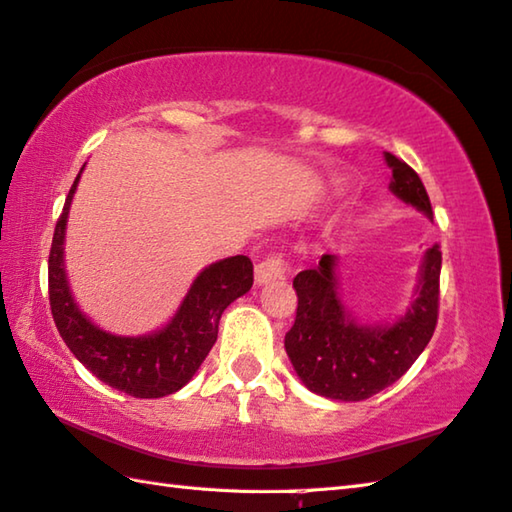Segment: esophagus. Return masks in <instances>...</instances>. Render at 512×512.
<instances>
[{"label": "esophagus", "instance_id": "obj_1", "mask_svg": "<svg viewBox=\"0 0 512 512\" xmlns=\"http://www.w3.org/2000/svg\"><path fill=\"white\" fill-rule=\"evenodd\" d=\"M284 275H286V262L282 255H270L255 266V284L257 286L275 282V279H282Z\"/></svg>", "mask_w": 512, "mask_h": 512}]
</instances>
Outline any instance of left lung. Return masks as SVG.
I'll list each match as a JSON object with an SVG mask.
<instances>
[{"mask_svg": "<svg viewBox=\"0 0 512 512\" xmlns=\"http://www.w3.org/2000/svg\"><path fill=\"white\" fill-rule=\"evenodd\" d=\"M390 168V193L433 217L422 179L402 159L384 153ZM339 257L326 253L319 264L302 270L297 290V317L284 348L297 377L310 393L335 402H362L388 388L424 353L437 326L442 250L430 246L419 266L413 302L388 324H362L339 288Z\"/></svg>", "mask_w": 512, "mask_h": 512, "instance_id": "obj_1", "label": "left lung"}]
</instances>
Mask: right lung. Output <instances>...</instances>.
<instances>
[{
  "label": "right lung",
  "mask_w": 512,
  "mask_h": 512,
  "mask_svg": "<svg viewBox=\"0 0 512 512\" xmlns=\"http://www.w3.org/2000/svg\"><path fill=\"white\" fill-rule=\"evenodd\" d=\"M84 166L70 186L48 257V297L55 326L70 353L110 388L139 399L173 395L193 379L210 353L224 310L253 286V262L235 255L206 266L168 324L153 333L128 337L99 328L75 302L64 264L68 213Z\"/></svg>",
  "instance_id": "obj_1"
}]
</instances>
